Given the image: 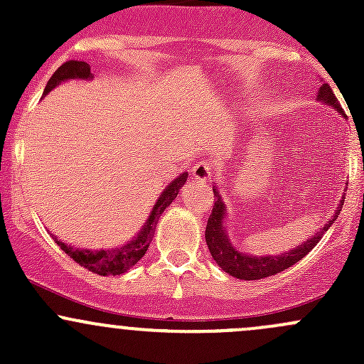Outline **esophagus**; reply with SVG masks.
Here are the masks:
<instances>
[{
    "instance_id": "esophagus-1",
    "label": "esophagus",
    "mask_w": 364,
    "mask_h": 364,
    "mask_svg": "<svg viewBox=\"0 0 364 364\" xmlns=\"http://www.w3.org/2000/svg\"><path fill=\"white\" fill-rule=\"evenodd\" d=\"M192 176H193V179H196V181H199V183L211 181L213 164H211V161H208V160L197 161V164L192 167Z\"/></svg>"
}]
</instances>
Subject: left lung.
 I'll list each match as a JSON object with an SVG mask.
<instances>
[{"label":"left lung","instance_id":"1","mask_svg":"<svg viewBox=\"0 0 364 364\" xmlns=\"http://www.w3.org/2000/svg\"><path fill=\"white\" fill-rule=\"evenodd\" d=\"M317 98L321 102H324V104L338 109V111L343 114V109H341L338 98L335 97V93H333L329 84H322L321 90H318ZM213 192H215L216 200L211 209V215H209L208 218V225H205V243H208L209 252H211L216 264H218L225 273H229L230 277L240 278V280H260V278L273 277V274L294 266L296 262H299L304 255H308V252L321 241V237L324 236L326 230L331 227V223L335 222L336 216H338V213L341 211V208H343V204H340L331 222L326 223L324 229H322L321 232H317L314 237H310L308 241L301 243L299 247L294 248V250L282 253V255L255 257L237 252L236 248L232 247L229 236L225 234V223H223V220H225V204L220 199V193L216 186H213Z\"/></svg>","mask_w":364,"mask_h":364}]
</instances>
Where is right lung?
<instances>
[{
  "instance_id": "add662e5",
  "label": "right lung",
  "mask_w": 364,
  "mask_h": 364,
  "mask_svg": "<svg viewBox=\"0 0 364 364\" xmlns=\"http://www.w3.org/2000/svg\"><path fill=\"white\" fill-rule=\"evenodd\" d=\"M67 79H91V67L86 61H77L70 60L67 63L61 65L56 72L53 73L49 80H47V86L43 90V95L49 93L53 87H56L58 84L63 82ZM188 178V172H183L179 178H176L167 188L161 192L160 199L156 200V204L153 205V211L149 215V218L146 220V225L142 227L141 232L130 241V243L123 245L119 248H111V250H79V248H72L70 245H65L63 241H58V247L61 248L68 257H72L79 266L86 267V269L93 271V273L102 274V277H107V274H121L127 269H130L132 266L139 262V260L144 257V253L148 252L149 243L153 240V234H155L156 222H159L160 215L165 211L168 204L178 197L181 186L186 183Z\"/></svg>"
}]
</instances>
